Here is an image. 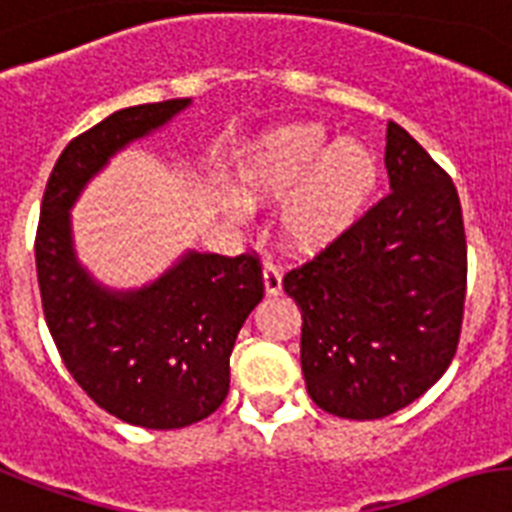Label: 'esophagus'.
<instances>
[{
    "label": "esophagus",
    "instance_id": "obj_1",
    "mask_svg": "<svg viewBox=\"0 0 512 512\" xmlns=\"http://www.w3.org/2000/svg\"><path fill=\"white\" fill-rule=\"evenodd\" d=\"M263 281H265V292L270 294V297H276V294H281V289H284V281H281V270L276 268V265H265L263 268Z\"/></svg>",
    "mask_w": 512,
    "mask_h": 512
}]
</instances>
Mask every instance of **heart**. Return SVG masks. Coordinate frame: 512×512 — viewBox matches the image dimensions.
<instances>
[{
	"label": "heart",
	"mask_w": 512,
	"mask_h": 512,
	"mask_svg": "<svg viewBox=\"0 0 512 512\" xmlns=\"http://www.w3.org/2000/svg\"><path fill=\"white\" fill-rule=\"evenodd\" d=\"M378 160L363 141L334 139L318 123H286L249 141L236 162L244 202L281 200L278 228L297 252L334 244L371 205Z\"/></svg>",
	"instance_id": "heart-1"
}]
</instances>
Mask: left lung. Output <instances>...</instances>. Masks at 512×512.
Returning <instances> with one entry per match:
<instances>
[{
  "instance_id": "8db88e82",
  "label": "left lung",
  "mask_w": 512,
  "mask_h": 512,
  "mask_svg": "<svg viewBox=\"0 0 512 512\" xmlns=\"http://www.w3.org/2000/svg\"><path fill=\"white\" fill-rule=\"evenodd\" d=\"M389 194L344 236L284 276L302 310L307 394L350 421L397 413L442 378L463 328L458 189L397 123L386 128Z\"/></svg>"
}]
</instances>
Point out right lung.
Listing matches in <instances>:
<instances>
[{
  "label": "right lung",
  "mask_w": 512,
  "mask_h": 512,
  "mask_svg": "<svg viewBox=\"0 0 512 512\" xmlns=\"http://www.w3.org/2000/svg\"><path fill=\"white\" fill-rule=\"evenodd\" d=\"M184 107L189 99L126 107L70 141L36 231L41 307L65 368L102 410L157 431L191 426L226 400L236 334L265 292L260 257L186 252L155 284L110 292L78 265L70 207L118 149Z\"/></svg>",
  "instance_id": "right-lung-1"
}]
</instances>
